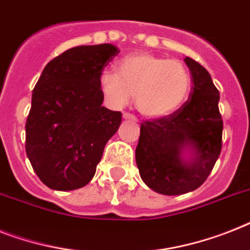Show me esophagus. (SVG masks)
Segmentation results:
<instances>
[{
	"mask_svg": "<svg viewBox=\"0 0 250 250\" xmlns=\"http://www.w3.org/2000/svg\"><path fill=\"white\" fill-rule=\"evenodd\" d=\"M123 119H131V121L133 122H137V118H136L133 114H131V113H125V114H123Z\"/></svg>",
	"mask_w": 250,
	"mask_h": 250,
	"instance_id": "esophagus-1",
	"label": "esophagus"
}]
</instances>
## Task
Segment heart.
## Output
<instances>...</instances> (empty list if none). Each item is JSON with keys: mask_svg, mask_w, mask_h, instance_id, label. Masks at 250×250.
<instances>
[{"mask_svg": "<svg viewBox=\"0 0 250 250\" xmlns=\"http://www.w3.org/2000/svg\"><path fill=\"white\" fill-rule=\"evenodd\" d=\"M191 86V74L184 62L144 51L121 59L118 73L105 70L100 76L101 91L113 106H125L135 95L137 110L149 118L177 111Z\"/></svg>", "mask_w": 250, "mask_h": 250, "instance_id": "obj_1", "label": "heart"}]
</instances>
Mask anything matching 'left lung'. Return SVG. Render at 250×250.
Returning <instances> with one entry per match:
<instances>
[{
	"label": "left lung",
	"instance_id": "8db88e82",
	"mask_svg": "<svg viewBox=\"0 0 250 250\" xmlns=\"http://www.w3.org/2000/svg\"><path fill=\"white\" fill-rule=\"evenodd\" d=\"M185 62L192 81L188 100L173 114L143 122L136 147L143 181L163 195H181L202 186L222 149L220 92L204 66L190 58ZM186 147L194 151L188 162L181 157Z\"/></svg>",
	"mask_w": 250,
	"mask_h": 250
}]
</instances>
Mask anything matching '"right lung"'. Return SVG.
<instances>
[{"mask_svg":"<svg viewBox=\"0 0 250 250\" xmlns=\"http://www.w3.org/2000/svg\"><path fill=\"white\" fill-rule=\"evenodd\" d=\"M118 54L109 43L78 46L44 66L32 93L25 151L47 188L76 190L95 176L105 145L122 122L121 111L101 106L100 76Z\"/></svg>","mask_w":250,"mask_h":250,"instance_id":"add662e5","label":"right lung"}]
</instances>
